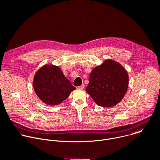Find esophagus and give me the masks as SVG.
Returning <instances> with one entry per match:
<instances>
[{
	"instance_id": "obj_1",
	"label": "esophagus",
	"mask_w": 160,
	"mask_h": 160,
	"mask_svg": "<svg viewBox=\"0 0 160 160\" xmlns=\"http://www.w3.org/2000/svg\"><path fill=\"white\" fill-rule=\"evenodd\" d=\"M84 89V85H82L79 87H77V89Z\"/></svg>"
}]
</instances>
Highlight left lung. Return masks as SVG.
Masks as SVG:
<instances>
[{
	"label": "left lung",
	"mask_w": 160,
	"mask_h": 160,
	"mask_svg": "<svg viewBox=\"0 0 160 160\" xmlns=\"http://www.w3.org/2000/svg\"><path fill=\"white\" fill-rule=\"evenodd\" d=\"M128 84L126 69L118 62L108 59L92 70L85 90L99 106L112 107L123 99Z\"/></svg>",
	"instance_id": "left-lung-1"
}]
</instances>
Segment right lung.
<instances>
[{
  "mask_svg": "<svg viewBox=\"0 0 160 160\" xmlns=\"http://www.w3.org/2000/svg\"><path fill=\"white\" fill-rule=\"evenodd\" d=\"M33 88L42 102L52 106L62 103L76 89L65 77L60 67L53 64H45L37 71Z\"/></svg>",
  "mask_w": 160,
  "mask_h": 160,
  "instance_id": "obj_1",
  "label": "right lung"
}]
</instances>
